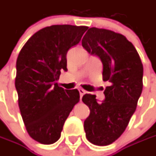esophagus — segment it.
I'll list each match as a JSON object with an SVG mask.
<instances>
[{"label":"esophagus","mask_w":156,"mask_h":156,"mask_svg":"<svg viewBox=\"0 0 156 156\" xmlns=\"http://www.w3.org/2000/svg\"><path fill=\"white\" fill-rule=\"evenodd\" d=\"M79 92H80V95H81V98H82V96L85 94L87 93L84 89H82V88H79Z\"/></svg>","instance_id":"esophagus-1"}]
</instances>
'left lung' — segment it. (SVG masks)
Returning a JSON list of instances; mask_svg holds the SVG:
<instances>
[{
	"instance_id": "1",
	"label": "left lung",
	"mask_w": 156,
	"mask_h": 156,
	"mask_svg": "<svg viewBox=\"0 0 156 156\" xmlns=\"http://www.w3.org/2000/svg\"><path fill=\"white\" fill-rule=\"evenodd\" d=\"M81 44L99 57L103 81L110 82L101 103L94 94L82 97L90 110L84 121L86 137L94 145L107 146L122 135L135 113L143 87V66L134 45L124 35L108 29L89 28Z\"/></svg>"
}]
</instances>
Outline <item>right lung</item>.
Returning <instances> with one entry per match:
<instances>
[{
    "mask_svg": "<svg viewBox=\"0 0 156 156\" xmlns=\"http://www.w3.org/2000/svg\"><path fill=\"white\" fill-rule=\"evenodd\" d=\"M86 26L53 25L33 34L16 61L15 88L21 117L28 135L41 144L61 137L63 125L80 101L77 89L58 86L61 71H67V53L77 45Z\"/></svg>",
    "mask_w": 156,
    "mask_h": 156,
    "instance_id": "right-lung-1",
    "label": "right lung"
}]
</instances>
